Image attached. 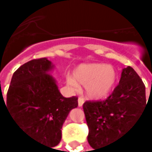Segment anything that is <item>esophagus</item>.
<instances>
[{
  "label": "esophagus",
  "instance_id": "1",
  "mask_svg": "<svg viewBox=\"0 0 152 152\" xmlns=\"http://www.w3.org/2000/svg\"><path fill=\"white\" fill-rule=\"evenodd\" d=\"M84 98L83 97H79L78 98V107H82L83 104H84Z\"/></svg>",
  "mask_w": 152,
  "mask_h": 152
}]
</instances>
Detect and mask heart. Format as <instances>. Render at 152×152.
<instances>
[{"label":"heart","instance_id":"b5f03b06","mask_svg":"<svg viewBox=\"0 0 152 152\" xmlns=\"http://www.w3.org/2000/svg\"><path fill=\"white\" fill-rule=\"evenodd\" d=\"M66 82L72 88H77V84L85 86L86 96L98 100L106 98L114 90L118 73L107 64H83L73 71V77H68Z\"/></svg>","mask_w":152,"mask_h":152}]
</instances>
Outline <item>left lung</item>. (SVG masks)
Wrapping results in <instances>:
<instances>
[{"mask_svg": "<svg viewBox=\"0 0 152 152\" xmlns=\"http://www.w3.org/2000/svg\"><path fill=\"white\" fill-rule=\"evenodd\" d=\"M147 105L141 78L132 67L124 68L119 84L106 100L86 101L83 105L89 145L93 149L103 147L125 135Z\"/></svg>", "mask_w": 152, "mask_h": 152, "instance_id": "8db88e82", "label": "left lung"}]
</instances>
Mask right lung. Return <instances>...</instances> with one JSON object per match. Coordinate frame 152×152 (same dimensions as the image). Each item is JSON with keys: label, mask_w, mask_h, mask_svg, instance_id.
I'll return each instance as SVG.
<instances>
[{"label": "right lung", "mask_w": 152, "mask_h": 152, "mask_svg": "<svg viewBox=\"0 0 152 152\" xmlns=\"http://www.w3.org/2000/svg\"><path fill=\"white\" fill-rule=\"evenodd\" d=\"M54 67L45 57L25 63L12 75L6 102L1 96L18 129L51 149L59 144L64 122L78 106L77 96L61 95L49 74Z\"/></svg>", "instance_id": "obj_1"}]
</instances>
